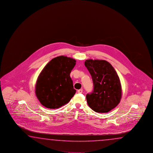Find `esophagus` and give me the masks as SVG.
<instances>
[{
    "label": "esophagus",
    "instance_id": "34e87169",
    "mask_svg": "<svg viewBox=\"0 0 153 153\" xmlns=\"http://www.w3.org/2000/svg\"><path fill=\"white\" fill-rule=\"evenodd\" d=\"M82 92H83L82 89H80V90H78V93H79V94H81V93H82Z\"/></svg>",
    "mask_w": 153,
    "mask_h": 153
}]
</instances>
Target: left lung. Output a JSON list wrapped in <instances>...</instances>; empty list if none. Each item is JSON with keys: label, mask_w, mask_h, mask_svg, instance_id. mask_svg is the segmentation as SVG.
Here are the masks:
<instances>
[{"label": "left lung", "mask_w": 153, "mask_h": 153, "mask_svg": "<svg viewBox=\"0 0 153 153\" xmlns=\"http://www.w3.org/2000/svg\"><path fill=\"white\" fill-rule=\"evenodd\" d=\"M85 65L91 74L94 86L92 92L86 95L88 106L97 113L110 111L120 103L122 96L117 73L105 60L87 59Z\"/></svg>", "instance_id": "8db88e82"}]
</instances>
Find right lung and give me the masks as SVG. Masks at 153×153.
Masks as SVG:
<instances>
[{
	"label": "right lung",
	"mask_w": 153,
	"mask_h": 153,
	"mask_svg": "<svg viewBox=\"0 0 153 153\" xmlns=\"http://www.w3.org/2000/svg\"><path fill=\"white\" fill-rule=\"evenodd\" d=\"M75 64L74 59L59 56L45 66L36 84V96L42 105L57 109L71 101L76 92L70 76Z\"/></svg>",
	"instance_id": "add662e5"
}]
</instances>
